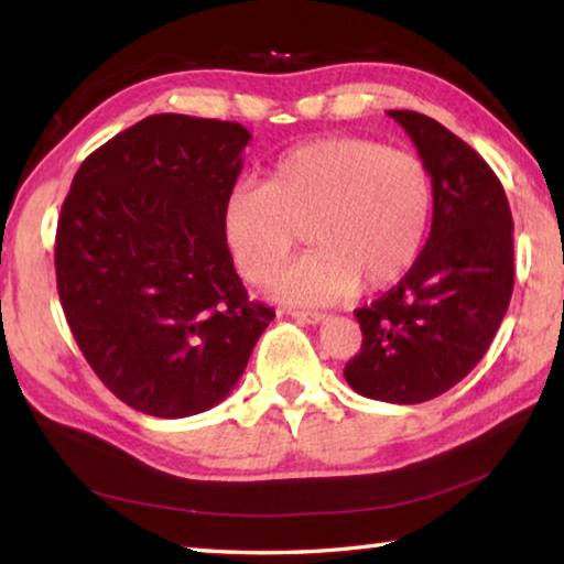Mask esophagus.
Listing matches in <instances>:
<instances>
[{
	"label": "esophagus",
	"mask_w": 564,
	"mask_h": 564,
	"mask_svg": "<svg viewBox=\"0 0 564 564\" xmlns=\"http://www.w3.org/2000/svg\"><path fill=\"white\" fill-rule=\"evenodd\" d=\"M291 316L301 323H308V326H318V323L328 321L326 313H318V311H291Z\"/></svg>",
	"instance_id": "34e87169"
}]
</instances>
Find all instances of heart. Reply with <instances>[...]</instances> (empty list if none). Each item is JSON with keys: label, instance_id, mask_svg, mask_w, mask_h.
<instances>
[{"label": "heart", "instance_id": "heart-1", "mask_svg": "<svg viewBox=\"0 0 564 564\" xmlns=\"http://www.w3.org/2000/svg\"><path fill=\"white\" fill-rule=\"evenodd\" d=\"M433 184L420 159L358 137L293 147L265 184L241 181L221 206V231L238 271L269 283L308 231L311 253L289 265L271 291L291 303L328 305L378 291L410 271L423 251Z\"/></svg>", "mask_w": 564, "mask_h": 564}]
</instances>
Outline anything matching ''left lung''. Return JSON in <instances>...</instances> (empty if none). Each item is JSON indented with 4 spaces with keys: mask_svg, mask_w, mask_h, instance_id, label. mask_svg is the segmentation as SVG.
I'll use <instances>...</instances> for the list:
<instances>
[{
    "mask_svg": "<svg viewBox=\"0 0 564 564\" xmlns=\"http://www.w3.org/2000/svg\"><path fill=\"white\" fill-rule=\"evenodd\" d=\"M413 139L433 184L427 243L395 289L358 308L356 393L410 405L443 395L480 362L510 305L512 214L480 154L417 111H388Z\"/></svg>",
    "mask_w": 564,
    "mask_h": 564,
    "instance_id": "1",
    "label": "left lung"
}]
</instances>
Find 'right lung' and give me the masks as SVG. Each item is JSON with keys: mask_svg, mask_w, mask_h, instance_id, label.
Instances as JSON below:
<instances>
[{"mask_svg": "<svg viewBox=\"0 0 564 564\" xmlns=\"http://www.w3.org/2000/svg\"><path fill=\"white\" fill-rule=\"evenodd\" d=\"M248 141L236 121L154 113L72 181L54 246L64 316L94 373L139 413L221 403L275 316L248 301L221 231Z\"/></svg>", "mask_w": 564, "mask_h": 564, "instance_id": "1", "label": "right lung"}]
</instances>
